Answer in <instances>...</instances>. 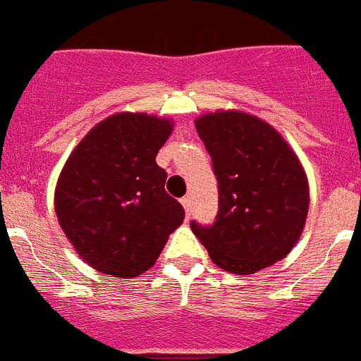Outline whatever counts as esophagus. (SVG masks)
<instances>
[{"mask_svg": "<svg viewBox=\"0 0 361 361\" xmlns=\"http://www.w3.org/2000/svg\"><path fill=\"white\" fill-rule=\"evenodd\" d=\"M181 204H183V208H185L187 215H191V206H192V198L187 195V197L181 198Z\"/></svg>", "mask_w": 361, "mask_h": 361, "instance_id": "obj_1", "label": "esophagus"}]
</instances>
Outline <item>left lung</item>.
Listing matches in <instances>:
<instances>
[{
  "instance_id": "left-lung-1",
  "label": "left lung",
  "mask_w": 361,
  "mask_h": 361,
  "mask_svg": "<svg viewBox=\"0 0 361 361\" xmlns=\"http://www.w3.org/2000/svg\"><path fill=\"white\" fill-rule=\"evenodd\" d=\"M212 157L219 209L191 231L219 268L255 274L288 255L305 225L307 178L296 153L266 121L215 112L195 121Z\"/></svg>"
}]
</instances>
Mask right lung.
<instances>
[{
	"instance_id": "right-lung-1",
	"label": "right lung",
	"mask_w": 361,
	"mask_h": 361,
	"mask_svg": "<svg viewBox=\"0 0 361 361\" xmlns=\"http://www.w3.org/2000/svg\"><path fill=\"white\" fill-rule=\"evenodd\" d=\"M170 133L169 120L116 114L82 138L59 174V225L78 255L103 274H144L185 217L164 191L166 170L155 163Z\"/></svg>"
}]
</instances>
